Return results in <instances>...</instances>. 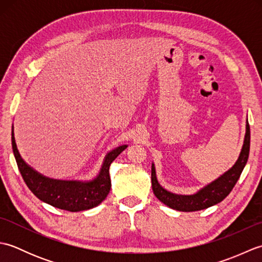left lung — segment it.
<instances>
[{
  "mask_svg": "<svg viewBox=\"0 0 262 262\" xmlns=\"http://www.w3.org/2000/svg\"><path fill=\"white\" fill-rule=\"evenodd\" d=\"M250 152V126L247 121V132L244 137V143L242 151L240 153L235 164L232 168L225 172L223 176H221L219 179H216L209 185L204 187L202 190H199L194 194L183 196V194H176L165 190L164 188L160 186L155 174L154 164H152V189L157 198L162 202L164 205L169 206L170 208H173L180 211H196L208 208L210 206L221 203L232 189L234 188L235 183L240 178L242 171L248 162Z\"/></svg>",
  "mask_w": 262,
  "mask_h": 262,
  "instance_id": "left-lung-1",
  "label": "left lung"
}]
</instances>
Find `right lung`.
Here are the masks:
<instances>
[{
  "instance_id": "obj_1",
  "label": "right lung",
  "mask_w": 262,
  "mask_h": 262,
  "mask_svg": "<svg viewBox=\"0 0 262 262\" xmlns=\"http://www.w3.org/2000/svg\"><path fill=\"white\" fill-rule=\"evenodd\" d=\"M12 149L20 173L26 185L37 198L59 209L80 211L96 207L108 196L111 188L109 168L127 145L117 147L104 158L98 177L92 181H65L43 177L28 165L16 148L12 127Z\"/></svg>"
}]
</instances>
